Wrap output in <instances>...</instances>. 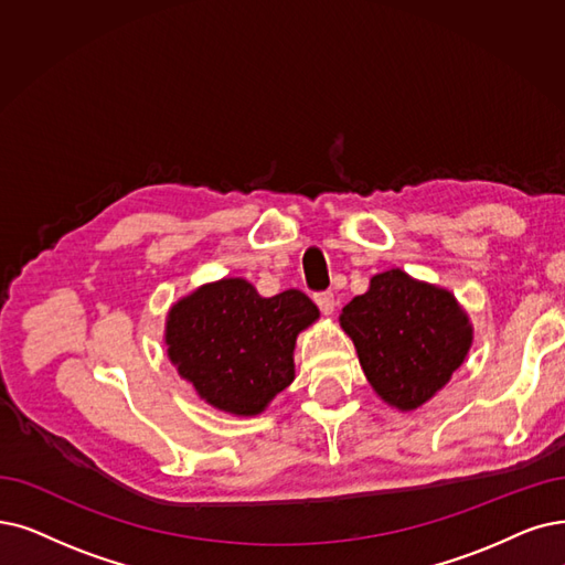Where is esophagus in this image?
Returning <instances> with one entry per match:
<instances>
[{"label":"esophagus","mask_w":565,"mask_h":565,"mask_svg":"<svg viewBox=\"0 0 565 565\" xmlns=\"http://www.w3.org/2000/svg\"><path fill=\"white\" fill-rule=\"evenodd\" d=\"M315 303L320 306L322 315H331L333 308H335V299H333L331 291H320V295H315Z\"/></svg>","instance_id":"obj_1"}]
</instances>
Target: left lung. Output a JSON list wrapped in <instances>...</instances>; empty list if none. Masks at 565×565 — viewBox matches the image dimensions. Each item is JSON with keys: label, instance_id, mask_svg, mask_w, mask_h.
Here are the masks:
<instances>
[{"label": "left lung", "instance_id": "obj_1", "mask_svg": "<svg viewBox=\"0 0 565 565\" xmlns=\"http://www.w3.org/2000/svg\"><path fill=\"white\" fill-rule=\"evenodd\" d=\"M338 322L373 392L401 413L431 401L472 345L470 318L452 291L401 268L375 274Z\"/></svg>", "mask_w": 565, "mask_h": 565}]
</instances>
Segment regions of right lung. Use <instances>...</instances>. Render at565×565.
<instances>
[{
    "label": "right lung",
    "instance_id": "1",
    "mask_svg": "<svg viewBox=\"0 0 565 565\" xmlns=\"http://www.w3.org/2000/svg\"><path fill=\"white\" fill-rule=\"evenodd\" d=\"M318 320L299 289L266 299L245 278H222L169 308L167 356L215 411L255 417L291 385L297 335Z\"/></svg>",
    "mask_w": 565,
    "mask_h": 565
}]
</instances>
